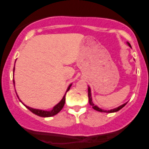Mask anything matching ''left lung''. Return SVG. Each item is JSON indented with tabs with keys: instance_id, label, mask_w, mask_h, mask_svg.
Segmentation results:
<instances>
[{
	"instance_id": "obj_1",
	"label": "left lung",
	"mask_w": 149,
	"mask_h": 149,
	"mask_svg": "<svg viewBox=\"0 0 149 149\" xmlns=\"http://www.w3.org/2000/svg\"><path fill=\"white\" fill-rule=\"evenodd\" d=\"M127 43L128 44V45H129L130 47L132 48V46L130 45V44L129 43V42H127ZM88 97H89V104H90L91 106H92V108L94 110H95V111H99V112H102V113H115V112H117L119 111V110H121L122 108H123L126 105V104H127V102H126L125 104H122L121 106H119V107L117 108H115V109H112V110H110V111H104V110H102L101 109H100V108L98 107H97V106L94 105V104L92 102V97H91V89L90 87H88Z\"/></svg>"
}]
</instances>
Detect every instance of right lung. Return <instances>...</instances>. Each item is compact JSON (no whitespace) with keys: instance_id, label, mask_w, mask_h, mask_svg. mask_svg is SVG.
Listing matches in <instances>:
<instances>
[{"instance_id":"1","label":"right lung","mask_w":149,"mask_h":149,"mask_svg":"<svg viewBox=\"0 0 149 149\" xmlns=\"http://www.w3.org/2000/svg\"><path fill=\"white\" fill-rule=\"evenodd\" d=\"M14 70H15V66H14V68H13V73H14ZM13 84H14V87H15V81H14V79H13ZM71 85H72V84H70L68 86V89H67L66 93H65V94L64 95V97H63V98L62 99V100H61L60 102L58 104H56V106H55V107L53 108V109L51 110V111H42V110H40V109H32V108H30L29 107H28V106L24 104L20 100H19V101L21 102L25 106V107L27 108L28 110H30V111H31L32 113L35 114V115L39 116V117H52V116H54V115H56V114H58L59 112H60L61 110L63 109V107H64V104H65V100H66V97H65V96H66L67 91H69V89H70ZM18 98H19V97H18Z\"/></svg>"}]
</instances>
